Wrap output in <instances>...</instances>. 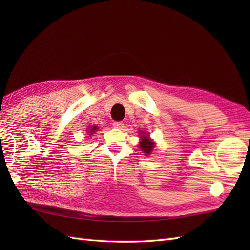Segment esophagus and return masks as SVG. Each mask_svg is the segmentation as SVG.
<instances>
[{
    "label": "esophagus",
    "mask_w": 250,
    "mask_h": 250,
    "mask_svg": "<svg viewBox=\"0 0 250 250\" xmlns=\"http://www.w3.org/2000/svg\"><path fill=\"white\" fill-rule=\"evenodd\" d=\"M124 125H125V124H124V122H122V121H115L114 124H113L114 128H117V129L124 128Z\"/></svg>",
    "instance_id": "obj_1"
}]
</instances>
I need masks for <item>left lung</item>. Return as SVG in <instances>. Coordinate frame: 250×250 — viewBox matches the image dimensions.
<instances>
[{
	"mask_svg": "<svg viewBox=\"0 0 250 250\" xmlns=\"http://www.w3.org/2000/svg\"><path fill=\"white\" fill-rule=\"evenodd\" d=\"M141 137H142V142L140 143V148L146 153V155H149L151 150L153 149V147H155V143H153L150 139H148L147 135H143Z\"/></svg>",
	"mask_w": 250,
	"mask_h": 250,
	"instance_id": "8db88e82",
	"label": "left lung"
}]
</instances>
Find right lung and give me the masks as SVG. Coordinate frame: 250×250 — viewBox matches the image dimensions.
<instances>
[{"instance_id": "obj_1", "label": "right lung", "mask_w": 250, "mask_h": 250, "mask_svg": "<svg viewBox=\"0 0 250 250\" xmlns=\"http://www.w3.org/2000/svg\"><path fill=\"white\" fill-rule=\"evenodd\" d=\"M94 131H97V126H92V128L90 129V131H88V132H90V135H91Z\"/></svg>"}]
</instances>
